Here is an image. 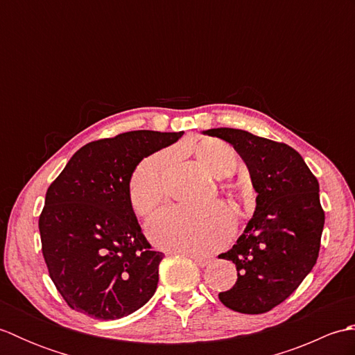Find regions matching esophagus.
I'll return each mask as SVG.
<instances>
[{"instance_id":"obj_1","label":"esophagus","mask_w":355,"mask_h":355,"mask_svg":"<svg viewBox=\"0 0 355 355\" xmlns=\"http://www.w3.org/2000/svg\"><path fill=\"white\" fill-rule=\"evenodd\" d=\"M182 254L187 256V258H191L200 267H206L207 263L210 262L209 258H206V256H201V254H195V253H182Z\"/></svg>"}]
</instances>
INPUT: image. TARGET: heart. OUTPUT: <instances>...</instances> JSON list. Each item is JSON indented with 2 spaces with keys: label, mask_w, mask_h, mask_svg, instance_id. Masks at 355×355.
I'll return each instance as SVG.
<instances>
[{
  "label": "heart",
  "mask_w": 355,
  "mask_h": 355,
  "mask_svg": "<svg viewBox=\"0 0 355 355\" xmlns=\"http://www.w3.org/2000/svg\"><path fill=\"white\" fill-rule=\"evenodd\" d=\"M195 155L215 178H225L236 169L238 154L229 143L205 139L195 146ZM169 155L158 153L145 158L132 172L128 200L139 216L154 212L163 200V173ZM233 232V215L224 205L192 210L168 207L148 224L150 241L164 250L207 254L227 243Z\"/></svg>",
  "instance_id": "b5f03b06"
}]
</instances>
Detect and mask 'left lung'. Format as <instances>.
I'll list each match as a JSON object with an SVG mask.
<instances>
[{
    "label": "left lung",
    "instance_id": "obj_1",
    "mask_svg": "<svg viewBox=\"0 0 355 355\" xmlns=\"http://www.w3.org/2000/svg\"><path fill=\"white\" fill-rule=\"evenodd\" d=\"M205 134L235 148L258 193L244 233L220 254L235 263L238 279L218 297L233 311L267 313L297 288L318 261L325 224L319 182L297 150L285 143L233 128Z\"/></svg>",
    "mask_w": 355,
    "mask_h": 355
}]
</instances>
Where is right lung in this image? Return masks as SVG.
Returning <instances> with one entry per match:
<instances>
[{"mask_svg": "<svg viewBox=\"0 0 355 355\" xmlns=\"http://www.w3.org/2000/svg\"><path fill=\"white\" fill-rule=\"evenodd\" d=\"M182 135L143 130L87 143L50 184L40 216L42 254L73 310L114 320L154 296L164 254L141 233L128 184L143 158Z\"/></svg>", "mask_w": 355, "mask_h": 355, "instance_id": "right-lung-1", "label": "right lung"}]
</instances>
